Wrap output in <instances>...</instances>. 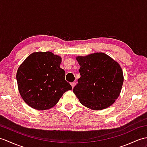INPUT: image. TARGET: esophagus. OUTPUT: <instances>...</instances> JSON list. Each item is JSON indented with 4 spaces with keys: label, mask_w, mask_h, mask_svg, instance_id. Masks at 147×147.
<instances>
[{
    "label": "esophagus",
    "mask_w": 147,
    "mask_h": 147,
    "mask_svg": "<svg viewBox=\"0 0 147 147\" xmlns=\"http://www.w3.org/2000/svg\"><path fill=\"white\" fill-rule=\"evenodd\" d=\"M71 86H72V88H73L74 87L75 85H76V83H75V82H73V83H71Z\"/></svg>",
    "instance_id": "esophagus-1"
}]
</instances>
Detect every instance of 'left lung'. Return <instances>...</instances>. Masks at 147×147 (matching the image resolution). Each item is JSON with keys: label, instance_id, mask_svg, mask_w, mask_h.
Wrapping results in <instances>:
<instances>
[{"label": "left lung", "instance_id": "1", "mask_svg": "<svg viewBox=\"0 0 147 147\" xmlns=\"http://www.w3.org/2000/svg\"><path fill=\"white\" fill-rule=\"evenodd\" d=\"M81 77L73 88L80 103L101 110L113 104L120 94L123 74L120 66L107 54L96 53L76 57Z\"/></svg>", "mask_w": 147, "mask_h": 147}]
</instances>
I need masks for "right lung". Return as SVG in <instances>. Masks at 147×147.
<instances>
[{
	"mask_svg": "<svg viewBox=\"0 0 147 147\" xmlns=\"http://www.w3.org/2000/svg\"><path fill=\"white\" fill-rule=\"evenodd\" d=\"M61 57L51 52L34 53L18 68L16 78L20 96L38 110L53 107L63 94L72 90L60 67Z\"/></svg>",
	"mask_w": 147,
	"mask_h": 147,
	"instance_id": "right-lung-1",
	"label": "right lung"
}]
</instances>
